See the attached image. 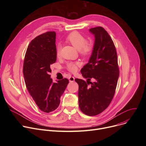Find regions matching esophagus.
<instances>
[{
	"mask_svg": "<svg viewBox=\"0 0 146 146\" xmlns=\"http://www.w3.org/2000/svg\"><path fill=\"white\" fill-rule=\"evenodd\" d=\"M74 77H73V76H71V77H70L69 78V79H68V80H69V82H74Z\"/></svg>",
	"mask_w": 146,
	"mask_h": 146,
	"instance_id": "esophagus-1",
	"label": "esophagus"
}]
</instances>
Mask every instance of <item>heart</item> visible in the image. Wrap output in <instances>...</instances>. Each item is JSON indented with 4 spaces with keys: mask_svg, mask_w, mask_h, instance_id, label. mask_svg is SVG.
<instances>
[{
    "mask_svg": "<svg viewBox=\"0 0 146 146\" xmlns=\"http://www.w3.org/2000/svg\"><path fill=\"white\" fill-rule=\"evenodd\" d=\"M67 40L74 47L78 50L80 54L83 57L89 56L94 51V44L92 42H86V38L78 32H73L71 33L67 36ZM60 51L61 45L58 44L57 46L56 50V54L58 57L60 56ZM79 66L80 64L79 63L70 62L67 64V68L70 72L74 73L77 71Z\"/></svg>",
    "mask_w": 146,
    "mask_h": 146,
    "instance_id": "1",
    "label": "heart"
}]
</instances>
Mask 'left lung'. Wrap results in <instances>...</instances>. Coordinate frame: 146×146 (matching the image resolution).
<instances>
[{
    "label": "left lung",
    "instance_id": "obj_1",
    "mask_svg": "<svg viewBox=\"0 0 146 146\" xmlns=\"http://www.w3.org/2000/svg\"><path fill=\"white\" fill-rule=\"evenodd\" d=\"M95 36L94 48L88 63L81 69L83 78L76 79L79 85V105L82 112L95 116L110 104L119 78L116 48L111 36L102 27L89 29ZM92 79L94 82H90Z\"/></svg>",
    "mask_w": 146,
    "mask_h": 146
}]
</instances>
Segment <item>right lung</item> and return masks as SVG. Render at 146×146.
Here are the masks:
<instances>
[{
	"label": "right lung",
	"mask_w": 146,
	"mask_h": 146,
	"mask_svg": "<svg viewBox=\"0 0 146 146\" xmlns=\"http://www.w3.org/2000/svg\"><path fill=\"white\" fill-rule=\"evenodd\" d=\"M55 32H47L35 38L29 44L24 59L23 73L27 88L42 111L56 110L60 97L68 85L64 79L53 83L50 65L57 59Z\"/></svg>",
	"instance_id": "add662e5"
}]
</instances>
